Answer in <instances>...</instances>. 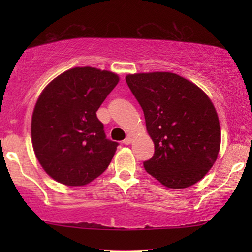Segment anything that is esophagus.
<instances>
[{
  "instance_id": "1",
  "label": "esophagus",
  "mask_w": 252,
  "mask_h": 252,
  "mask_svg": "<svg viewBox=\"0 0 252 252\" xmlns=\"http://www.w3.org/2000/svg\"><path fill=\"white\" fill-rule=\"evenodd\" d=\"M123 143H124V144H129V143H132V136H130V135L127 136L126 139L123 141Z\"/></svg>"
}]
</instances>
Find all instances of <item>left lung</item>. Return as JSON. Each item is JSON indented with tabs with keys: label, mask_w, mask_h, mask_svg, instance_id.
Segmentation results:
<instances>
[{
	"label": "left lung",
	"mask_w": 252,
	"mask_h": 252,
	"mask_svg": "<svg viewBox=\"0 0 252 252\" xmlns=\"http://www.w3.org/2000/svg\"><path fill=\"white\" fill-rule=\"evenodd\" d=\"M126 82L143 110L155 154L143 163L165 187L181 189L198 182L213 166L220 149V125L208 95L171 72L128 74Z\"/></svg>",
	"instance_id": "8db88e82"
}]
</instances>
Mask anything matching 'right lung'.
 <instances>
[{
	"mask_svg": "<svg viewBox=\"0 0 252 252\" xmlns=\"http://www.w3.org/2000/svg\"><path fill=\"white\" fill-rule=\"evenodd\" d=\"M118 81L110 71L74 67L41 93L32 116V143L54 180L84 186L108 168L118 142L106 139L96 111Z\"/></svg>",
	"mask_w": 252,
	"mask_h": 252,
	"instance_id": "1",
	"label": "right lung"
}]
</instances>
